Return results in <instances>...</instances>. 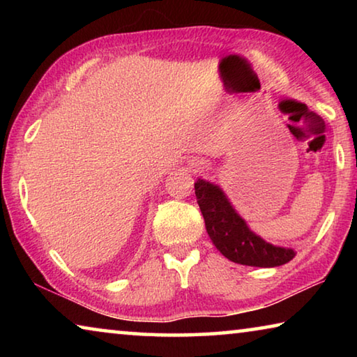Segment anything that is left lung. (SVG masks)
I'll use <instances>...</instances> for the list:
<instances>
[{
  "label": "left lung",
  "instance_id": "obj_1",
  "mask_svg": "<svg viewBox=\"0 0 357 357\" xmlns=\"http://www.w3.org/2000/svg\"><path fill=\"white\" fill-rule=\"evenodd\" d=\"M195 195L211 241L229 261L258 268H275L294 258L293 249L273 245L257 236L234 211L219 185L198 179Z\"/></svg>",
  "mask_w": 357,
  "mask_h": 357
}]
</instances>
